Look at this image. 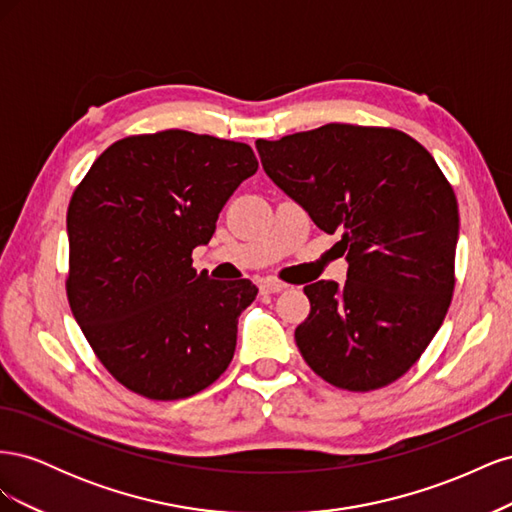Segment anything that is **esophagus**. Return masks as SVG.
Masks as SVG:
<instances>
[{
    "label": "esophagus",
    "mask_w": 512,
    "mask_h": 512,
    "mask_svg": "<svg viewBox=\"0 0 512 512\" xmlns=\"http://www.w3.org/2000/svg\"><path fill=\"white\" fill-rule=\"evenodd\" d=\"M286 288H288V286H286L284 282L273 280V277H267V280L260 282V292H262V294H275V292H282V290H286Z\"/></svg>",
    "instance_id": "1"
}]
</instances>
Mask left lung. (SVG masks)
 Listing matches in <instances>:
<instances>
[{
  "instance_id": "left-lung-1",
  "label": "left lung",
  "mask_w": 512,
  "mask_h": 512,
  "mask_svg": "<svg viewBox=\"0 0 512 512\" xmlns=\"http://www.w3.org/2000/svg\"><path fill=\"white\" fill-rule=\"evenodd\" d=\"M265 173L348 260V280L305 286L294 339L337 389L367 393L421 359L455 290L459 209L431 153L393 128L327 123L265 141Z\"/></svg>"
}]
</instances>
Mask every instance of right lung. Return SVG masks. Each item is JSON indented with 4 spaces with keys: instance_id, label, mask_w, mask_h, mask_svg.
<instances>
[{
    "instance_id": "add662e5",
    "label": "right lung",
    "mask_w": 512,
    "mask_h": 512,
    "mask_svg": "<svg viewBox=\"0 0 512 512\" xmlns=\"http://www.w3.org/2000/svg\"><path fill=\"white\" fill-rule=\"evenodd\" d=\"M258 170L250 145L164 130L126 136L91 164L68 207L66 292L119 384L156 401L218 380L258 288L196 273L226 200Z\"/></svg>"
}]
</instances>
